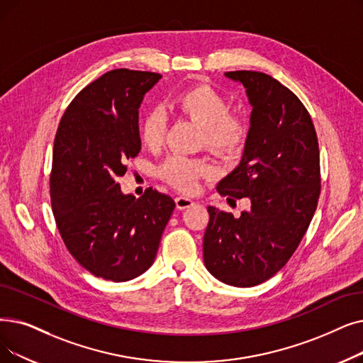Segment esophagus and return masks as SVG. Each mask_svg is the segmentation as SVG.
<instances>
[{"label":"esophagus","instance_id":"esophagus-1","mask_svg":"<svg viewBox=\"0 0 363 363\" xmlns=\"http://www.w3.org/2000/svg\"><path fill=\"white\" fill-rule=\"evenodd\" d=\"M175 203H177V208H178L179 211H182V209H186V208L193 206V204H194V200H193V199H190V197L179 196V197H177V199H175Z\"/></svg>","mask_w":363,"mask_h":363}]
</instances>
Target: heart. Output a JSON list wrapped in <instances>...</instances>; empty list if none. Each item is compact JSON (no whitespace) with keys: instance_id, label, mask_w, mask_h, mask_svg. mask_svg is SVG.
<instances>
[{"instance_id":"obj_1","label":"heart","mask_w":363,"mask_h":363,"mask_svg":"<svg viewBox=\"0 0 363 363\" xmlns=\"http://www.w3.org/2000/svg\"><path fill=\"white\" fill-rule=\"evenodd\" d=\"M173 106L188 118L199 123L203 129V140L212 150L223 154L238 152L246 139L245 123L230 114V104L211 86H194L181 91L173 99ZM167 117L160 106L148 109L140 121V139L148 148H159L166 136ZM213 173V166L206 160L173 154L160 167L159 175L179 188L191 191L201 177Z\"/></svg>"}]
</instances>
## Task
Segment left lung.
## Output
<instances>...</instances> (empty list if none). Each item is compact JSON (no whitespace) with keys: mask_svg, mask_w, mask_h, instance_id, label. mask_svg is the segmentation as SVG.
<instances>
[{"mask_svg":"<svg viewBox=\"0 0 363 363\" xmlns=\"http://www.w3.org/2000/svg\"><path fill=\"white\" fill-rule=\"evenodd\" d=\"M246 89L250 128L239 166L218 182L227 200H250L239 218L208 208L203 238L208 272L225 285L249 288L285 265L311 223L320 194L318 136L303 102L273 77L231 71Z\"/></svg>","mask_w":363,"mask_h":363,"instance_id":"8db88e82","label":"left lung"}]
</instances>
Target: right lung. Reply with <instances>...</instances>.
<instances>
[{
	"label": "right lung",
	"mask_w": 363,
	"mask_h": 363,
	"mask_svg": "<svg viewBox=\"0 0 363 363\" xmlns=\"http://www.w3.org/2000/svg\"><path fill=\"white\" fill-rule=\"evenodd\" d=\"M162 78L147 71L113 69L77 94L55 138L50 199L69 254L93 276L128 281L154 262L175 209L152 188L123 194L118 177L140 151L139 106Z\"/></svg>",
	"instance_id": "add662e5"
}]
</instances>
